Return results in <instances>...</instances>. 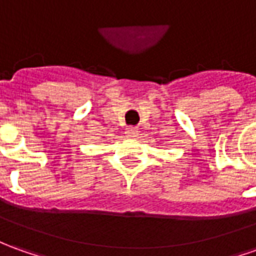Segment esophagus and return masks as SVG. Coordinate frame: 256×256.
Returning <instances> with one entry per match:
<instances>
[{
	"label": "esophagus",
	"instance_id": "34e87169",
	"mask_svg": "<svg viewBox=\"0 0 256 256\" xmlns=\"http://www.w3.org/2000/svg\"><path fill=\"white\" fill-rule=\"evenodd\" d=\"M124 133H126L128 137H137V134H138V130H137L136 128H128Z\"/></svg>",
	"mask_w": 256,
	"mask_h": 256
}]
</instances>
